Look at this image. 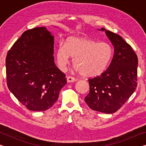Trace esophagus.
Listing matches in <instances>:
<instances>
[{"mask_svg":"<svg viewBox=\"0 0 146 146\" xmlns=\"http://www.w3.org/2000/svg\"><path fill=\"white\" fill-rule=\"evenodd\" d=\"M76 80L75 78L73 77V76H68L67 77V81L68 82H75Z\"/></svg>","mask_w":146,"mask_h":146,"instance_id":"esophagus-1","label":"esophagus"}]
</instances>
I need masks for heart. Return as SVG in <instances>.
Returning <instances> with one entry per match:
<instances>
[{
  "label": "heart",
  "instance_id": "heart-1",
  "mask_svg": "<svg viewBox=\"0 0 146 146\" xmlns=\"http://www.w3.org/2000/svg\"><path fill=\"white\" fill-rule=\"evenodd\" d=\"M113 49L110 44L88 38L69 37L56 50V62L61 70H65L73 57L75 70L86 77H94L102 73L111 61Z\"/></svg>",
  "mask_w": 146,
  "mask_h": 146
}]
</instances>
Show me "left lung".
Returning a JSON list of instances; mask_svg holds the SVG:
<instances>
[{"label":"left lung","instance_id":"obj_1","mask_svg":"<svg viewBox=\"0 0 146 146\" xmlns=\"http://www.w3.org/2000/svg\"><path fill=\"white\" fill-rule=\"evenodd\" d=\"M113 46L114 55L108 68L88 80L90 93L85 102L91 110L108 113L119 110L137 86L138 58L129 44L118 35L102 28Z\"/></svg>","mask_w":146,"mask_h":146}]
</instances>
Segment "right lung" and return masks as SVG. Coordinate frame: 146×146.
I'll return each instance as SVG.
<instances>
[{
    "instance_id": "right-lung-1",
    "label": "right lung",
    "mask_w": 146,
    "mask_h": 146,
    "mask_svg": "<svg viewBox=\"0 0 146 146\" xmlns=\"http://www.w3.org/2000/svg\"><path fill=\"white\" fill-rule=\"evenodd\" d=\"M53 46L54 37L46 28H35L24 31L7 54V85L29 110L52 107L67 83L54 62Z\"/></svg>"
}]
</instances>
